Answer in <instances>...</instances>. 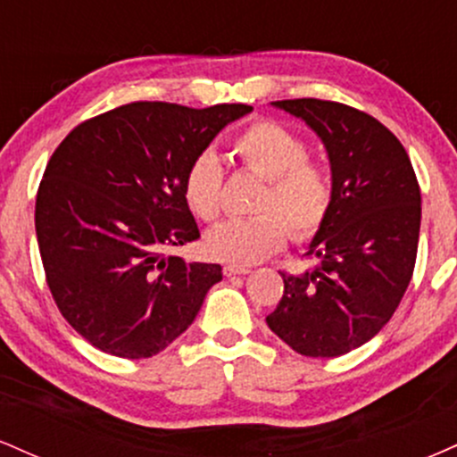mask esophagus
Instances as JSON below:
<instances>
[{"label":"esophagus","instance_id":"esophagus-1","mask_svg":"<svg viewBox=\"0 0 457 457\" xmlns=\"http://www.w3.org/2000/svg\"><path fill=\"white\" fill-rule=\"evenodd\" d=\"M223 272L225 277H234V275H246V272H251V269H246V266H240V264H225Z\"/></svg>","mask_w":457,"mask_h":457}]
</instances>
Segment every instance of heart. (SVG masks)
Returning <instances> with one entry per match:
<instances>
[{
	"label": "heart",
	"mask_w": 457,
	"mask_h": 457,
	"mask_svg": "<svg viewBox=\"0 0 457 457\" xmlns=\"http://www.w3.org/2000/svg\"><path fill=\"white\" fill-rule=\"evenodd\" d=\"M232 152L246 174L262 178L264 188L253 204L258 217L234 219L211 229L204 249L229 264H255L283 249L295 236L312 240L333 211V176L309 159V144L272 120H258L240 130ZM182 195L199 221H217L223 208V167L212 152H199L182 178Z\"/></svg>",
	"instance_id": "1"
}]
</instances>
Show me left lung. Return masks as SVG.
<instances>
[{
  "instance_id": "1",
  "label": "left lung",
  "mask_w": 457,
  "mask_h": 457,
  "mask_svg": "<svg viewBox=\"0 0 457 457\" xmlns=\"http://www.w3.org/2000/svg\"><path fill=\"white\" fill-rule=\"evenodd\" d=\"M324 141L335 202L309 253L316 269L281 272L270 330L305 356H339L389 322L412 279L421 188L400 139L370 113L320 98L275 101Z\"/></svg>"
}]
</instances>
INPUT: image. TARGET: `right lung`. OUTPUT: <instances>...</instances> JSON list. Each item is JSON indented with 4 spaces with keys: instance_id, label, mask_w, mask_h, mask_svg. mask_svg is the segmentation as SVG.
Segmentation results:
<instances>
[{
    "instance_id": "add662e5",
    "label": "right lung",
    "mask_w": 457,
    "mask_h": 457,
    "mask_svg": "<svg viewBox=\"0 0 457 457\" xmlns=\"http://www.w3.org/2000/svg\"><path fill=\"white\" fill-rule=\"evenodd\" d=\"M243 103L137 101L86 120L46 162L36 236L57 309L103 353L148 359L191 327L221 266L178 258L199 238L182 178Z\"/></svg>"
}]
</instances>
